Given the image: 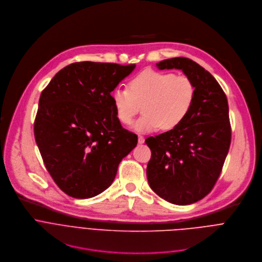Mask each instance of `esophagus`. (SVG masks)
Masks as SVG:
<instances>
[{"label":"esophagus","instance_id":"34e87169","mask_svg":"<svg viewBox=\"0 0 262 262\" xmlns=\"http://www.w3.org/2000/svg\"><path fill=\"white\" fill-rule=\"evenodd\" d=\"M138 142H139V144H143V143L145 142L144 137H143V136H141V135H139V136H138Z\"/></svg>","mask_w":262,"mask_h":262}]
</instances>
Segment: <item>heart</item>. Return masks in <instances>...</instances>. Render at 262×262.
<instances>
[{
  "mask_svg": "<svg viewBox=\"0 0 262 262\" xmlns=\"http://www.w3.org/2000/svg\"><path fill=\"white\" fill-rule=\"evenodd\" d=\"M195 96L196 88L189 77L149 69L135 77L128 88H116L111 97L117 118L124 125L132 124L142 105L144 114L134 127L150 133L178 126L190 113Z\"/></svg>",
  "mask_w": 262,
  "mask_h": 262,
  "instance_id": "heart-1",
  "label": "heart"
}]
</instances>
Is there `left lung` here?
I'll return each mask as SVG.
<instances>
[{"label":"left lung","mask_w":262,"mask_h":262,"mask_svg":"<svg viewBox=\"0 0 262 262\" xmlns=\"http://www.w3.org/2000/svg\"><path fill=\"white\" fill-rule=\"evenodd\" d=\"M160 69H181L196 88L192 108L175 128L145 140L151 150L147 179L166 201L188 205L212 190L231 142L229 107L225 92L198 63L177 57L157 63Z\"/></svg>","instance_id":"8db88e82"}]
</instances>
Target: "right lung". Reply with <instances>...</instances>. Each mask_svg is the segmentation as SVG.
Returning a JSON list of instances; mask_svg holds the SVG:
<instances>
[{"label": "right lung", "instance_id": "1", "mask_svg": "<svg viewBox=\"0 0 262 262\" xmlns=\"http://www.w3.org/2000/svg\"><path fill=\"white\" fill-rule=\"evenodd\" d=\"M135 64L76 62L43 89L34 136L47 170L68 196L94 197L115 179L138 137L123 128L111 92Z\"/></svg>", "mask_w": 262, "mask_h": 262}]
</instances>
